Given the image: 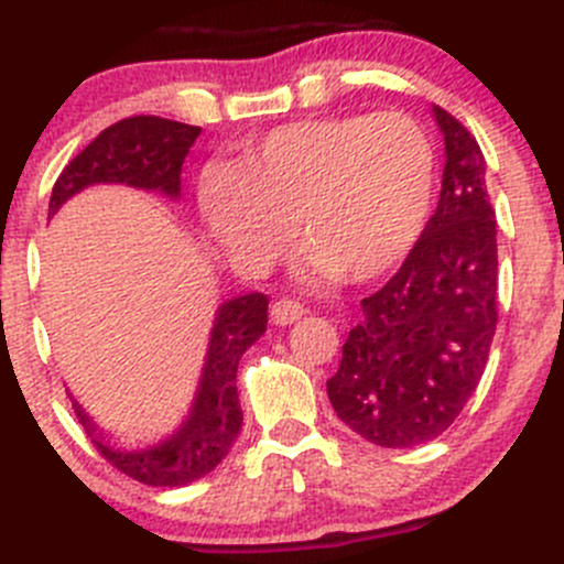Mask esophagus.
<instances>
[{
    "label": "esophagus",
    "mask_w": 564,
    "mask_h": 564,
    "mask_svg": "<svg viewBox=\"0 0 564 564\" xmlns=\"http://www.w3.org/2000/svg\"><path fill=\"white\" fill-rule=\"evenodd\" d=\"M305 316V307L294 300H275L270 307L272 324H281V327H289V324L300 322Z\"/></svg>",
    "instance_id": "esophagus-1"
}]
</instances>
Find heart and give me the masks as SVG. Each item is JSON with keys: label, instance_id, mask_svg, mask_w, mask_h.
<instances>
[{"label": "heart", "instance_id": "b5f03b06", "mask_svg": "<svg viewBox=\"0 0 564 564\" xmlns=\"http://www.w3.org/2000/svg\"><path fill=\"white\" fill-rule=\"evenodd\" d=\"M207 232L242 267L270 264L292 227L297 275L361 283L411 253L435 199V151L413 118H307L267 132L199 177Z\"/></svg>", "mask_w": 564, "mask_h": 564}]
</instances>
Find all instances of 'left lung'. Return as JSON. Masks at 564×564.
Listing matches in <instances>:
<instances>
[{
    "mask_svg": "<svg viewBox=\"0 0 564 564\" xmlns=\"http://www.w3.org/2000/svg\"><path fill=\"white\" fill-rule=\"evenodd\" d=\"M446 142L437 210L397 275L361 300L327 381L340 422L383 448L435 441L476 391L497 329V221L476 138L432 108Z\"/></svg>",
    "mask_w": 564,
    "mask_h": 564,
    "instance_id": "left-lung-1",
    "label": "left lung"
}]
</instances>
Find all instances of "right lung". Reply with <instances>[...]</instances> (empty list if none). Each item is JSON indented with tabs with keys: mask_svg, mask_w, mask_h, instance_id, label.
<instances>
[{
	"mask_svg": "<svg viewBox=\"0 0 564 564\" xmlns=\"http://www.w3.org/2000/svg\"><path fill=\"white\" fill-rule=\"evenodd\" d=\"M199 132V127L159 116H132L112 123L58 175L47 203V216H53L69 197L97 183H123L177 199L183 159ZM267 302L270 300L264 294L253 292L227 300L218 307L192 411L173 435L156 446L121 448L99 430L78 400H73L75 413L97 452L112 467L148 486H186L216 470L240 435L237 361L264 335Z\"/></svg>",
	"mask_w": 564,
	"mask_h": 564,
	"instance_id": "right-lung-1",
	"label": "right lung"
}]
</instances>
